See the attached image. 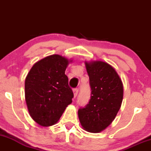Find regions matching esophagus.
<instances>
[{
  "instance_id": "obj_1",
  "label": "esophagus",
  "mask_w": 151,
  "mask_h": 151,
  "mask_svg": "<svg viewBox=\"0 0 151 151\" xmlns=\"http://www.w3.org/2000/svg\"><path fill=\"white\" fill-rule=\"evenodd\" d=\"M78 91H79V90H78L77 89H74V90H73V93H74V97L75 98L76 96H77V94H78Z\"/></svg>"
}]
</instances>
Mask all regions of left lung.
Wrapping results in <instances>:
<instances>
[{"label":"left lung","mask_w":151,"mask_h":151,"mask_svg":"<svg viewBox=\"0 0 151 151\" xmlns=\"http://www.w3.org/2000/svg\"><path fill=\"white\" fill-rule=\"evenodd\" d=\"M91 89L90 101L79 109L78 116L82 128L99 133L113 122L121 108L124 86L115 69L106 62L85 61Z\"/></svg>","instance_id":"obj_1"}]
</instances>
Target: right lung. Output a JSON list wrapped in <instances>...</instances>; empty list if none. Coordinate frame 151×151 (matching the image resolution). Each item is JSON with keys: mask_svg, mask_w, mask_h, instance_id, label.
I'll list each match as a JSON object with an SVG mask.
<instances>
[{"mask_svg": "<svg viewBox=\"0 0 151 151\" xmlns=\"http://www.w3.org/2000/svg\"><path fill=\"white\" fill-rule=\"evenodd\" d=\"M72 62L52 55L36 62L25 81V97L29 114L40 126L48 127L58 123L74 94L65 74Z\"/></svg>", "mask_w": 151, "mask_h": 151, "instance_id": "add662e5", "label": "right lung"}]
</instances>
